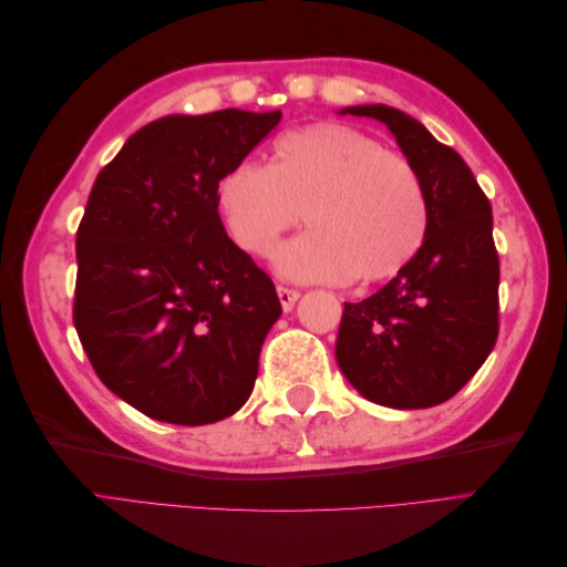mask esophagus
I'll use <instances>...</instances> for the list:
<instances>
[{"label": "esophagus", "instance_id": "1", "mask_svg": "<svg viewBox=\"0 0 567 567\" xmlns=\"http://www.w3.org/2000/svg\"><path fill=\"white\" fill-rule=\"evenodd\" d=\"M277 293H279L281 307H284L286 312L293 310V305H296L298 298H300V290H298V288H288V286H277Z\"/></svg>", "mask_w": 567, "mask_h": 567}]
</instances>
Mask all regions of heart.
Masks as SVG:
<instances>
[{"mask_svg": "<svg viewBox=\"0 0 567 567\" xmlns=\"http://www.w3.org/2000/svg\"><path fill=\"white\" fill-rule=\"evenodd\" d=\"M215 200L231 241L257 257L277 248L305 213L312 229L277 257L279 271L300 281L392 279L414 260L427 231L419 169L340 123L281 134L267 167H229Z\"/></svg>", "mask_w": 567, "mask_h": 567, "instance_id": "heart-1", "label": "heart"}]
</instances>
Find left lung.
<instances>
[{
	"mask_svg": "<svg viewBox=\"0 0 567 567\" xmlns=\"http://www.w3.org/2000/svg\"><path fill=\"white\" fill-rule=\"evenodd\" d=\"M342 113L381 120L394 134L421 175L427 231L414 260L379 293L346 302L338 367L375 404L435 406L473 379L499 336L492 205L458 153L419 120L381 104Z\"/></svg>",
	"mask_w": 567,
	"mask_h": 567,
	"instance_id": "obj_1",
	"label": "left lung"
}]
</instances>
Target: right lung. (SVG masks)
I'll return each mask as SVG.
<instances>
[{
  "label": "right lung",
  "mask_w": 567,
  "mask_h": 567,
  "mask_svg": "<svg viewBox=\"0 0 567 567\" xmlns=\"http://www.w3.org/2000/svg\"><path fill=\"white\" fill-rule=\"evenodd\" d=\"M279 120L238 109L153 120L92 186L73 323L101 383L151 419L205 425L250 398L281 302L227 236L215 188Z\"/></svg>",
  "instance_id": "obj_1"
}]
</instances>
